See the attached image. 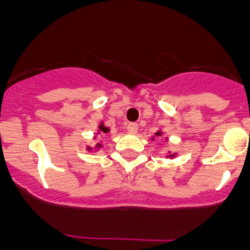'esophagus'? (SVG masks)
Here are the masks:
<instances>
[{
    "label": "esophagus",
    "instance_id": "1",
    "mask_svg": "<svg viewBox=\"0 0 250 250\" xmlns=\"http://www.w3.org/2000/svg\"><path fill=\"white\" fill-rule=\"evenodd\" d=\"M127 131L129 132H131V134H135L136 131H138V124H135V123H130L129 125H127Z\"/></svg>",
    "mask_w": 250,
    "mask_h": 250
}]
</instances>
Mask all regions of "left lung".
I'll list each match as a JSON object with an SVG mask.
<instances>
[{"mask_svg":"<svg viewBox=\"0 0 250 250\" xmlns=\"http://www.w3.org/2000/svg\"><path fill=\"white\" fill-rule=\"evenodd\" d=\"M155 135H156V136H161V135H163V132L158 131V132H155ZM152 139H154V138H152ZM169 152H170V151H169ZM174 156H175V154H171V155H167V158H174Z\"/></svg>","mask_w":250,"mask_h":250,"instance_id":"obj_1","label":"left lung"}]
</instances>
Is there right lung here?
Segmentation results:
<instances>
[{
	"instance_id": "obj_1",
	"label": "right lung",
	"mask_w": 250,
	"mask_h": 250,
	"mask_svg": "<svg viewBox=\"0 0 250 250\" xmlns=\"http://www.w3.org/2000/svg\"><path fill=\"white\" fill-rule=\"evenodd\" d=\"M110 129L109 127H106L105 125H104V123H100V125H99V130H98V134H106V132H109ZM101 147V144H96V149H100ZM87 150H91V147L87 146Z\"/></svg>"
}]
</instances>
